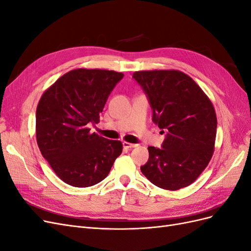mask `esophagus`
<instances>
[{
    "label": "esophagus",
    "mask_w": 251,
    "mask_h": 251,
    "mask_svg": "<svg viewBox=\"0 0 251 251\" xmlns=\"http://www.w3.org/2000/svg\"><path fill=\"white\" fill-rule=\"evenodd\" d=\"M123 146L125 149H133V148H136L138 146V144H135V143H130V142H126V141H124L123 142Z\"/></svg>",
    "instance_id": "obj_1"
}]
</instances>
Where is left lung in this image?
<instances>
[{
    "label": "left lung",
    "mask_w": 251,
    "mask_h": 251,
    "mask_svg": "<svg viewBox=\"0 0 251 251\" xmlns=\"http://www.w3.org/2000/svg\"><path fill=\"white\" fill-rule=\"evenodd\" d=\"M147 94L153 121L166 132L162 149L149 147L140 166L154 185L177 191L191 185L214 154L217 116L209 98L195 80L178 70L134 72Z\"/></svg>",
    "instance_id": "left-lung-1"
}]
</instances>
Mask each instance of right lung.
Returning a JSON list of instances; mask_svg holds the SVG:
<instances>
[{
    "label": "right lung",
    "instance_id": "add662e5",
    "mask_svg": "<svg viewBox=\"0 0 251 251\" xmlns=\"http://www.w3.org/2000/svg\"><path fill=\"white\" fill-rule=\"evenodd\" d=\"M124 74L75 69L45 91L36 108V141L43 157L65 183L89 187L108 176L123 143L90 133Z\"/></svg>",
    "mask_w": 251,
    "mask_h": 251
}]
</instances>
